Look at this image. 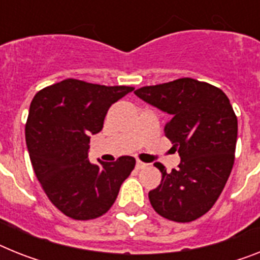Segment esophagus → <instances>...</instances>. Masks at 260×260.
I'll list each match as a JSON object with an SVG mask.
<instances>
[{
	"instance_id": "esophagus-1",
	"label": "esophagus",
	"mask_w": 260,
	"mask_h": 260,
	"mask_svg": "<svg viewBox=\"0 0 260 260\" xmlns=\"http://www.w3.org/2000/svg\"><path fill=\"white\" fill-rule=\"evenodd\" d=\"M146 166H147V164H145V162H142V160L137 159V162H135V167H137V170H142V169H145Z\"/></svg>"
}]
</instances>
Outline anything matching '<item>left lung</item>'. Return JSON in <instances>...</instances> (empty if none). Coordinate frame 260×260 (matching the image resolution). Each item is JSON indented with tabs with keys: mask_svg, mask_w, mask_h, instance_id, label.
<instances>
[{
	"mask_svg": "<svg viewBox=\"0 0 260 260\" xmlns=\"http://www.w3.org/2000/svg\"><path fill=\"white\" fill-rule=\"evenodd\" d=\"M147 104L170 114L165 135L178 150L181 164L167 173L154 166L162 181L149 192L160 216L192 222L211 209L233 170L238 119L230 100L218 87L192 78H179L134 91Z\"/></svg>",
	"mask_w": 260,
	"mask_h": 260,
	"instance_id": "8db88e82",
	"label": "left lung"
}]
</instances>
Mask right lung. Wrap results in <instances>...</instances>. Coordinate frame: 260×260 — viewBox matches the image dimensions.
<instances>
[{"label":"right lung","instance_id":"right-lung-1","mask_svg":"<svg viewBox=\"0 0 260 260\" xmlns=\"http://www.w3.org/2000/svg\"><path fill=\"white\" fill-rule=\"evenodd\" d=\"M132 86L68 78L40 90L30 104L25 137L36 177L50 202L76 220L109 211L135 166L133 156L90 164V135L100 133L111 105Z\"/></svg>","mask_w":260,"mask_h":260}]
</instances>
